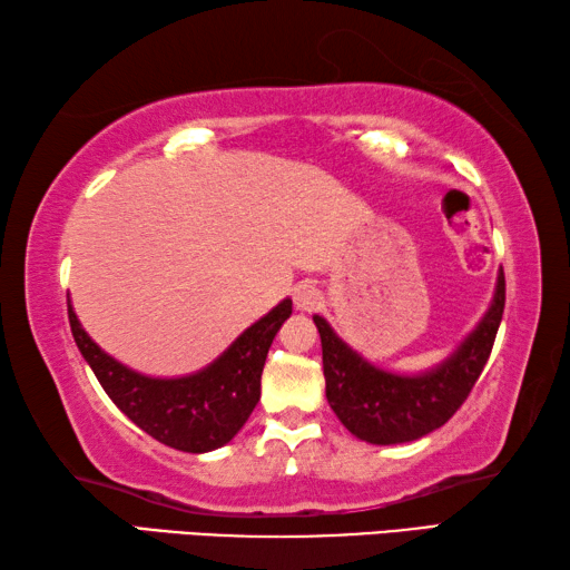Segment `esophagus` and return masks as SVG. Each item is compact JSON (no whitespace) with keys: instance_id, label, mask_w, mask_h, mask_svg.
<instances>
[{"instance_id":"1","label":"esophagus","mask_w":570,"mask_h":570,"mask_svg":"<svg viewBox=\"0 0 570 570\" xmlns=\"http://www.w3.org/2000/svg\"><path fill=\"white\" fill-rule=\"evenodd\" d=\"M293 301H295V307H297V311L313 313V311H317V307H321V303H323V295H321V291H317L315 285H311V283H301V285H295V291H293Z\"/></svg>"}]
</instances>
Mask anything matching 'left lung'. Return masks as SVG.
Masks as SVG:
<instances>
[{"mask_svg":"<svg viewBox=\"0 0 570 570\" xmlns=\"http://www.w3.org/2000/svg\"><path fill=\"white\" fill-rule=\"evenodd\" d=\"M505 307V277L498 275L493 303L441 365L421 375H397L367 363L337 337L331 323L313 315L323 343L327 403L355 438L373 445L411 443L433 433L455 415L473 391L493 351Z\"/></svg>","mask_w":570,"mask_h":570,"instance_id":"8db88e82","label":"left lung"}]
</instances>
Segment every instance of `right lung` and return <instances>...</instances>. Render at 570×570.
<instances>
[{"instance_id":"add662e5","label":"right lung","mask_w":570,"mask_h":570,"mask_svg":"<svg viewBox=\"0 0 570 570\" xmlns=\"http://www.w3.org/2000/svg\"><path fill=\"white\" fill-rule=\"evenodd\" d=\"M291 313L293 301L275 305L203 371L185 377H147L109 357L67 303L79 353L112 403L155 441L185 453L223 448L245 425L259 401V375L269 345Z\"/></svg>"}]
</instances>
